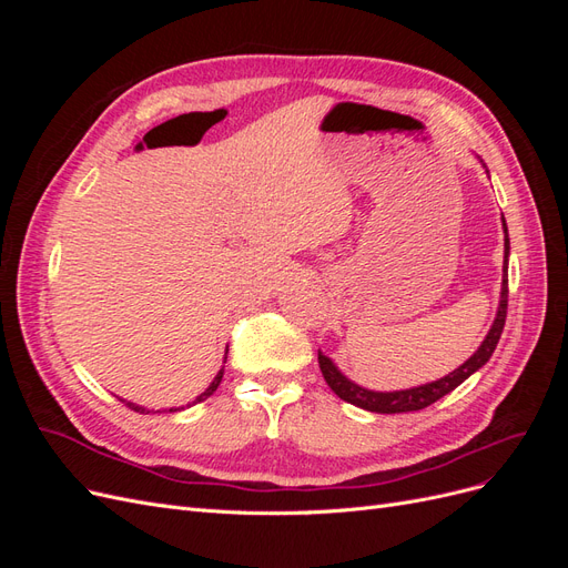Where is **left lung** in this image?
<instances>
[{
	"label": "left lung",
	"instance_id": "obj_1",
	"mask_svg": "<svg viewBox=\"0 0 568 568\" xmlns=\"http://www.w3.org/2000/svg\"><path fill=\"white\" fill-rule=\"evenodd\" d=\"M503 227H505V265H503V291H500V307H497V317L490 326L488 336L480 343L478 351L467 359V363L459 365L455 372H450L448 376H443L438 382L432 384H424L417 388H407V390H390V393H379V390H369L353 384L348 376H343L338 372V367L332 363L329 357L317 353L320 359V369L324 382L329 384V388L338 395L341 400H346L355 407H363L369 412H379V415H395V412H417L424 409L428 405H434L436 400H440L443 395H448L450 390H455L464 379H469V376L484 367L497 341L503 336L505 329V320H507V294H509V280H507V257H509V236H507V225H505V217H503Z\"/></svg>",
	"mask_w": 568,
	"mask_h": 568
}]
</instances>
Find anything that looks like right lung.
<instances>
[{
	"label": "right lung",
	"instance_id": "1",
	"mask_svg": "<svg viewBox=\"0 0 568 568\" xmlns=\"http://www.w3.org/2000/svg\"><path fill=\"white\" fill-rule=\"evenodd\" d=\"M222 374H225V367H222L217 374H215V379H213V384L209 386V388H205L201 395H199V398L194 400V403H201V400H205V398H211V395L215 393V388L220 386V382H222ZM125 403V400H123ZM130 409H134V412H142V415H149V409L146 407H142V405H134V403H125ZM178 409H184V407H170V412H178Z\"/></svg>",
	"mask_w": 568,
	"mask_h": 568
}]
</instances>
